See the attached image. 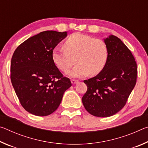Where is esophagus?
Returning <instances> with one entry per match:
<instances>
[{
	"mask_svg": "<svg viewBox=\"0 0 148 148\" xmlns=\"http://www.w3.org/2000/svg\"><path fill=\"white\" fill-rule=\"evenodd\" d=\"M71 82H72V84L74 85V84H76L77 83V82H78V80H77V79H71Z\"/></svg>",
	"mask_w": 148,
	"mask_h": 148,
	"instance_id": "esophagus-1",
	"label": "esophagus"
}]
</instances>
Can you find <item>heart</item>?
<instances>
[{
    "label": "heart",
    "mask_w": 148,
    "mask_h": 148,
    "mask_svg": "<svg viewBox=\"0 0 148 148\" xmlns=\"http://www.w3.org/2000/svg\"><path fill=\"white\" fill-rule=\"evenodd\" d=\"M64 49L56 47L52 51V60L60 71L66 73L74 64H77L69 72L72 77L86 76L99 74L108 58L106 43L101 39L76 32L70 35L64 43Z\"/></svg>",
    "instance_id": "b5f03b06"
}]
</instances>
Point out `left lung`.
I'll use <instances>...</instances> for the list:
<instances>
[{"mask_svg": "<svg viewBox=\"0 0 148 148\" xmlns=\"http://www.w3.org/2000/svg\"><path fill=\"white\" fill-rule=\"evenodd\" d=\"M104 40L108 58L104 69L84 80L87 90L82 97L85 108L97 117H110L120 111L136 83L137 65L129 49L121 40L110 35Z\"/></svg>", "mask_w": 148, "mask_h": 148, "instance_id": "obj_1", "label": "left lung"}]
</instances>
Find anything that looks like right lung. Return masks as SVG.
I'll list each match as a JSON object with an SVG mask.
<instances>
[{"label": "right lung", "instance_id": "obj_1", "mask_svg": "<svg viewBox=\"0 0 148 148\" xmlns=\"http://www.w3.org/2000/svg\"><path fill=\"white\" fill-rule=\"evenodd\" d=\"M66 36V32H41L20 44L12 56V86L21 106L35 116H46L56 111L72 86L51 57L52 51Z\"/></svg>", "mask_w": 148, "mask_h": 148}]
</instances>
